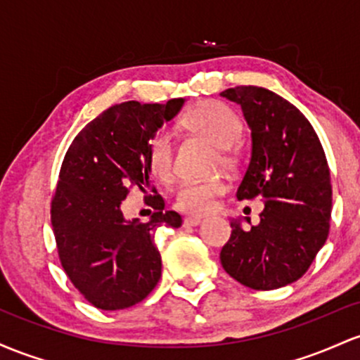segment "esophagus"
<instances>
[{
  "mask_svg": "<svg viewBox=\"0 0 360 360\" xmlns=\"http://www.w3.org/2000/svg\"><path fill=\"white\" fill-rule=\"evenodd\" d=\"M200 223H202L200 217H185L184 228H193V226H199Z\"/></svg>",
  "mask_w": 360,
  "mask_h": 360,
  "instance_id": "esophagus-1",
  "label": "esophagus"
}]
</instances>
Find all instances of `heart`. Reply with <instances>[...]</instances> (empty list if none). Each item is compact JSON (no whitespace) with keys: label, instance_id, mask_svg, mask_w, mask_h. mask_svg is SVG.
<instances>
[{"label":"heart","instance_id":"b5f03b06","mask_svg":"<svg viewBox=\"0 0 360 360\" xmlns=\"http://www.w3.org/2000/svg\"><path fill=\"white\" fill-rule=\"evenodd\" d=\"M184 124L191 131L224 149L221 161L229 165L233 161L228 148H231L241 136V120L228 105L221 102H202L188 110L184 117ZM148 167L153 175L160 180H168L173 173V143L172 136L165 129H160L151 136L148 143ZM226 191L221 180H185L175 191V207L188 214H205L212 209L214 199Z\"/></svg>","mask_w":360,"mask_h":360}]
</instances>
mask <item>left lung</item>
I'll list each match as a JSON object with an SVG mask.
<instances>
[{
	"label": "left lung",
	"instance_id": "obj_1",
	"mask_svg": "<svg viewBox=\"0 0 360 360\" xmlns=\"http://www.w3.org/2000/svg\"><path fill=\"white\" fill-rule=\"evenodd\" d=\"M252 131V156L236 197L260 199V223L231 219L221 250L223 269L250 289L270 290L306 274L328 238L332 184L325 151L309 120L277 93L260 86L228 88Z\"/></svg>",
	"mask_w": 360,
	"mask_h": 360
}]
</instances>
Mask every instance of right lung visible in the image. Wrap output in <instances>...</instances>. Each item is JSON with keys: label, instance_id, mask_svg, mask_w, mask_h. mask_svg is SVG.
I'll return each mask as SVG.
<instances>
[{"label": "right lung", "instance_id": "right-lung-1", "mask_svg": "<svg viewBox=\"0 0 360 360\" xmlns=\"http://www.w3.org/2000/svg\"><path fill=\"white\" fill-rule=\"evenodd\" d=\"M124 102L107 108L82 129L60 165L51 204L52 231L60 265L84 300L105 311L126 309L155 289L161 255L155 245L160 226L180 228L175 211L149 184L148 143L184 107ZM137 186L157 212L146 224L122 214L128 188Z\"/></svg>", "mask_w": 360, "mask_h": 360}]
</instances>
